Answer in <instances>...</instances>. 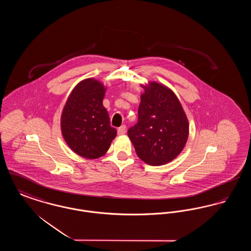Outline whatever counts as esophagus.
Instances as JSON below:
<instances>
[{
    "label": "esophagus",
    "instance_id": "1",
    "mask_svg": "<svg viewBox=\"0 0 251 251\" xmlns=\"http://www.w3.org/2000/svg\"><path fill=\"white\" fill-rule=\"evenodd\" d=\"M126 131H127L126 125H122V126H120V128L118 129V133H119L120 135H122V134H125V133H126Z\"/></svg>",
    "mask_w": 251,
    "mask_h": 251
}]
</instances>
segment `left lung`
Instances as JSON below:
<instances>
[{"label": "left lung", "mask_w": 251, "mask_h": 251, "mask_svg": "<svg viewBox=\"0 0 251 251\" xmlns=\"http://www.w3.org/2000/svg\"><path fill=\"white\" fill-rule=\"evenodd\" d=\"M188 130V120L176 95L155 82L146 86L137 123L128 130L138 157L151 166L169 163L184 148Z\"/></svg>", "instance_id": "obj_1"}]
</instances>
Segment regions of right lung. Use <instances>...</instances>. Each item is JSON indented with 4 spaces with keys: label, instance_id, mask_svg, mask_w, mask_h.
Returning a JSON list of instances; mask_svg holds the SVG:
<instances>
[{
    "label": "right lung",
    "instance_id": "add662e5",
    "mask_svg": "<svg viewBox=\"0 0 251 251\" xmlns=\"http://www.w3.org/2000/svg\"><path fill=\"white\" fill-rule=\"evenodd\" d=\"M103 84L86 79L72 90L61 118V130L69 147L87 159L103 155L117 135L102 105Z\"/></svg>",
    "mask_w": 251,
    "mask_h": 251
}]
</instances>
